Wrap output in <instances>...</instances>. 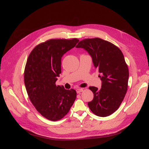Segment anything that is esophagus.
<instances>
[{
  "mask_svg": "<svg viewBox=\"0 0 149 149\" xmlns=\"http://www.w3.org/2000/svg\"><path fill=\"white\" fill-rule=\"evenodd\" d=\"M83 91V89H82V88H79V89H77V93H80V92H81Z\"/></svg>",
  "mask_w": 149,
  "mask_h": 149,
  "instance_id": "1",
  "label": "esophagus"
}]
</instances>
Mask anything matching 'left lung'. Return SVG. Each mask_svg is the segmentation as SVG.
Here are the masks:
<instances>
[{"label": "left lung", "mask_w": 149, "mask_h": 149, "mask_svg": "<svg viewBox=\"0 0 149 149\" xmlns=\"http://www.w3.org/2000/svg\"><path fill=\"white\" fill-rule=\"evenodd\" d=\"M76 48L86 50L92 58L102 81L101 88L91 86L93 98L88 103L95 115L105 117L114 113L121 105L127 91L129 69L118 47L100 38H85Z\"/></svg>", "instance_id": "obj_1"}]
</instances>
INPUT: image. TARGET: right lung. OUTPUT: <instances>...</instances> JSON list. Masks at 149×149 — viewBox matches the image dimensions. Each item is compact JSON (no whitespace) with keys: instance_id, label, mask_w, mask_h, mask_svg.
<instances>
[{"instance_id":"obj_1","label":"right lung","mask_w":149,"mask_h":149,"mask_svg":"<svg viewBox=\"0 0 149 149\" xmlns=\"http://www.w3.org/2000/svg\"><path fill=\"white\" fill-rule=\"evenodd\" d=\"M72 39H50L37 45L29 54L24 83L31 102L45 118L61 120L69 112L77 97L75 90L56 84L61 72V58L79 42Z\"/></svg>"}]
</instances>
